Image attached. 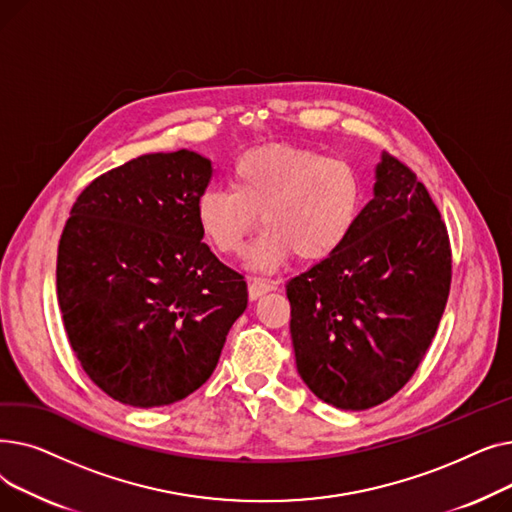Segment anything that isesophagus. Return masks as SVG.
<instances>
[{"instance_id":"obj_1","label":"esophagus","mask_w":512,"mask_h":512,"mask_svg":"<svg viewBox=\"0 0 512 512\" xmlns=\"http://www.w3.org/2000/svg\"><path fill=\"white\" fill-rule=\"evenodd\" d=\"M274 290V284L272 282H265V280H259V278H251L249 280V299H259L261 294Z\"/></svg>"}]
</instances>
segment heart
Instances as JSON below:
<instances>
[{"label": "heart", "instance_id": "b5f03b06", "mask_svg": "<svg viewBox=\"0 0 512 512\" xmlns=\"http://www.w3.org/2000/svg\"><path fill=\"white\" fill-rule=\"evenodd\" d=\"M365 201L363 178L346 159L319 151L263 145L240 153L230 186H207L195 215L220 255H238L261 213L265 232L249 251L257 270H276L292 255L317 263L351 238Z\"/></svg>", "mask_w": 512, "mask_h": 512}]
</instances>
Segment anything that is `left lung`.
<instances>
[{
  "mask_svg": "<svg viewBox=\"0 0 512 512\" xmlns=\"http://www.w3.org/2000/svg\"><path fill=\"white\" fill-rule=\"evenodd\" d=\"M446 224L415 172L384 153L346 245L286 284L297 369L309 390L365 411L405 386L448 301Z\"/></svg>",
  "mask_w": 512,
  "mask_h": 512,
  "instance_id": "8db88e82",
  "label": "left lung"
}]
</instances>
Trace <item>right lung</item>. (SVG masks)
<instances>
[{"label":"right lung","instance_id":"add662e5","mask_svg":"<svg viewBox=\"0 0 512 512\" xmlns=\"http://www.w3.org/2000/svg\"><path fill=\"white\" fill-rule=\"evenodd\" d=\"M195 151L147 153L95 178L58 247V303L76 359L122 405H172L213 373L247 282L201 240L211 180Z\"/></svg>","mask_w":512,"mask_h":512}]
</instances>
